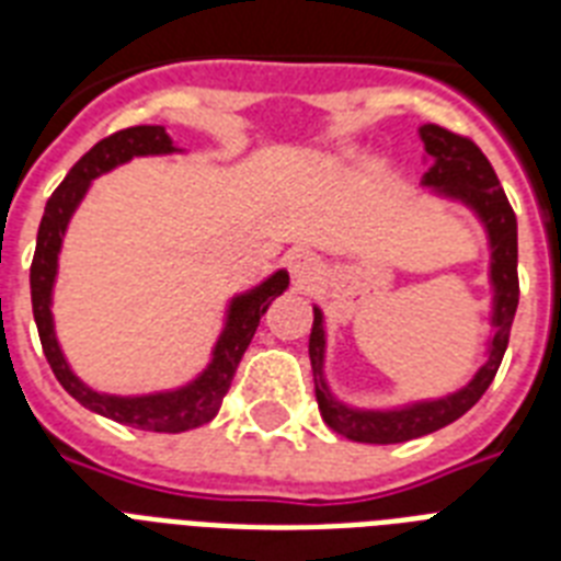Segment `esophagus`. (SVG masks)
I'll return each mask as SVG.
<instances>
[{
    "mask_svg": "<svg viewBox=\"0 0 561 561\" xmlns=\"http://www.w3.org/2000/svg\"><path fill=\"white\" fill-rule=\"evenodd\" d=\"M288 271L294 282H297V288H308L320 276V271H323V262H320V255L308 253V250H294L288 255Z\"/></svg>",
    "mask_w": 561,
    "mask_h": 561,
    "instance_id": "1",
    "label": "esophagus"
}]
</instances>
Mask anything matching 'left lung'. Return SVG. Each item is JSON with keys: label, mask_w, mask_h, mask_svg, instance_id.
I'll use <instances>...</instances> for the list:
<instances>
[{"label": "left lung", "mask_w": 561, "mask_h": 561, "mask_svg": "<svg viewBox=\"0 0 561 561\" xmlns=\"http://www.w3.org/2000/svg\"><path fill=\"white\" fill-rule=\"evenodd\" d=\"M419 136L425 142V153L431 157V169L422 178V186H431L436 194L466 203L480 218L489 236V282L495 290L492 299V329L489 337L486 364L474 373L462 390L443 396L434 401H413L404 408L392 410H360L350 408L334 399L325 381V329L323 311L314 306V325L308 337V355L314 369V392L320 404V416L332 431L352 439V443L392 445L408 443L416 436L434 434L439 427L451 425L480 401L495 378L504 360L510 329H513L515 308H518V224L515 211L506 201L504 188L497 183L492 162L483 157L478 145L460 134H451L439 125H422Z\"/></svg>", "instance_id": "obj_1"}]
</instances>
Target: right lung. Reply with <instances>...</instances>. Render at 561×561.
<instances>
[{"instance_id": "right-lung-1", "label": "right lung", "mask_w": 561, "mask_h": 561, "mask_svg": "<svg viewBox=\"0 0 561 561\" xmlns=\"http://www.w3.org/2000/svg\"><path fill=\"white\" fill-rule=\"evenodd\" d=\"M180 151L178 145L171 142L162 125H136L127 130L101 139L92 145L90 151L83 153L81 160L75 162L72 171L66 180L55 188L48 197L43 220L37 229V250H34V262H31V308H34V323H37L39 343L46 352V360L55 378L60 381L75 401H81L83 408L101 416L122 422V425L139 427V431H157V434H183L192 427H201L218 416L220 401L227 396L232 375L238 364L244 358L247 346L253 341L259 320L267 311L273 299L279 297L282 290L288 288V271H276L273 276L255 285L247 294H238L229 302L227 323L220 332L215 350H211L209 367L203 369L194 381L186 387L165 392H151V396H110L87 387L78 375L69 369L60 343L55 334V320H51V288H55L57 276V253L64 244L66 227L69 218L83 201V194L90 183L101 174H107L116 165H125L134 157H160V153Z\"/></svg>"}]
</instances>
